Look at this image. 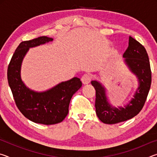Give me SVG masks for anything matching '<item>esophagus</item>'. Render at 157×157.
<instances>
[{"instance_id":"esophagus-1","label":"esophagus","mask_w":157,"mask_h":157,"mask_svg":"<svg viewBox=\"0 0 157 157\" xmlns=\"http://www.w3.org/2000/svg\"><path fill=\"white\" fill-rule=\"evenodd\" d=\"M91 75H89V74H84V75L82 77L81 81L83 84H88L91 82Z\"/></svg>"}]
</instances>
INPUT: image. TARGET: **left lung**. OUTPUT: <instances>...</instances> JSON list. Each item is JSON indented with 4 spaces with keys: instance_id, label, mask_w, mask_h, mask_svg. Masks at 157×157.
Here are the masks:
<instances>
[{
    "instance_id": "1",
    "label": "left lung",
    "mask_w": 157,
    "mask_h": 157,
    "mask_svg": "<svg viewBox=\"0 0 157 157\" xmlns=\"http://www.w3.org/2000/svg\"><path fill=\"white\" fill-rule=\"evenodd\" d=\"M123 62L136 76L138 88L133 97L123 107H116L109 102L107 89L100 82L92 80L95 89V112L98 118L105 124H116L132 118L139 113L147 99L150 91L152 73L147 51L136 39L129 37V46L123 55Z\"/></svg>"
}]
</instances>
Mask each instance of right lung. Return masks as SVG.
I'll use <instances>...</instances> for the list:
<instances>
[{
    "mask_svg": "<svg viewBox=\"0 0 157 157\" xmlns=\"http://www.w3.org/2000/svg\"><path fill=\"white\" fill-rule=\"evenodd\" d=\"M53 41L46 36L21 42L10 61L7 79L16 105L23 116L36 123L54 124L61 123L68 113L71 98L81 88L78 78L62 82L44 91H36L26 86L21 78V66L30 48Z\"/></svg>",
    "mask_w": 157,
    "mask_h": 157,
    "instance_id": "1",
    "label": "right lung"
}]
</instances>
